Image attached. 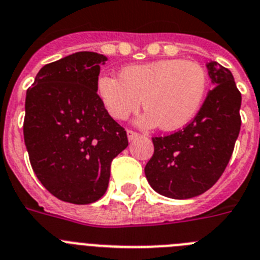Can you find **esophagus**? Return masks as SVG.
<instances>
[{
  "instance_id": "1",
  "label": "esophagus",
  "mask_w": 260,
  "mask_h": 260,
  "mask_svg": "<svg viewBox=\"0 0 260 260\" xmlns=\"http://www.w3.org/2000/svg\"><path fill=\"white\" fill-rule=\"evenodd\" d=\"M127 136H128V140H129V141H133V140H136L137 137L140 136V135L137 132H135V131L128 129L127 131Z\"/></svg>"
}]
</instances>
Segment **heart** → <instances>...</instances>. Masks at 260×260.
Returning <instances> with one entry per match:
<instances>
[{
    "instance_id": "obj_1",
    "label": "heart",
    "mask_w": 260,
    "mask_h": 260,
    "mask_svg": "<svg viewBox=\"0 0 260 260\" xmlns=\"http://www.w3.org/2000/svg\"><path fill=\"white\" fill-rule=\"evenodd\" d=\"M207 73L198 62L164 58L128 65L119 78L103 74L96 80V94L115 120H125L141 105L146 112L140 127L178 131L191 123L204 101Z\"/></svg>"
}]
</instances>
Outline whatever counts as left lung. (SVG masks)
Masks as SVG:
<instances>
[{
  "instance_id": "8db88e82",
  "label": "left lung",
  "mask_w": 260,
  "mask_h": 260,
  "mask_svg": "<svg viewBox=\"0 0 260 260\" xmlns=\"http://www.w3.org/2000/svg\"><path fill=\"white\" fill-rule=\"evenodd\" d=\"M205 67L213 89L193 120L170 136L153 137L154 154L145 177L166 198L184 200L208 191L224 173L238 139L242 96L233 74L216 61Z\"/></svg>"
}]
</instances>
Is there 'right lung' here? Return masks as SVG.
<instances>
[{
  "instance_id": "obj_1",
  "label": "right lung",
  "mask_w": 260,
  "mask_h": 260,
  "mask_svg": "<svg viewBox=\"0 0 260 260\" xmlns=\"http://www.w3.org/2000/svg\"><path fill=\"white\" fill-rule=\"evenodd\" d=\"M108 58L76 52L36 74L26 92L24 144L40 183L62 202L90 204L107 191L111 161L128 146L127 133L96 94Z\"/></svg>"
}]
</instances>
